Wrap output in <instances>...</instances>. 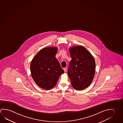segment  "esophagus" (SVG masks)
Segmentation results:
<instances>
[{"label":"esophagus","instance_id":"34e87169","mask_svg":"<svg viewBox=\"0 0 123 123\" xmlns=\"http://www.w3.org/2000/svg\"><path fill=\"white\" fill-rule=\"evenodd\" d=\"M63 70H64V71L65 72H67V68H63Z\"/></svg>","mask_w":123,"mask_h":123}]
</instances>
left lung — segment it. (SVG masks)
Listing matches in <instances>:
<instances>
[{
    "label": "left lung",
    "instance_id": "1",
    "mask_svg": "<svg viewBox=\"0 0 123 123\" xmlns=\"http://www.w3.org/2000/svg\"><path fill=\"white\" fill-rule=\"evenodd\" d=\"M72 58L69 63L68 75L72 86L77 90L88 87L94 77L95 60L90 53L82 46H75L69 49Z\"/></svg>",
    "mask_w": 123,
    "mask_h": 123
}]
</instances>
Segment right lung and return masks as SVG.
Segmentation results:
<instances>
[{
	"label": "right lung",
	"instance_id": "1",
	"mask_svg": "<svg viewBox=\"0 0 123 123\" xmlns=\"http://www.w3.org/2000/svg\"><path fill=\"white\" fill-rule=\"evenodd\" d=\"M56 48H46L40 50L31 63V76L38 86L46 90L54 87L64 71L56 58Z\"/></svg>",
	"mask_w": 123,
	"mask_h": 123
}]
</instances>
